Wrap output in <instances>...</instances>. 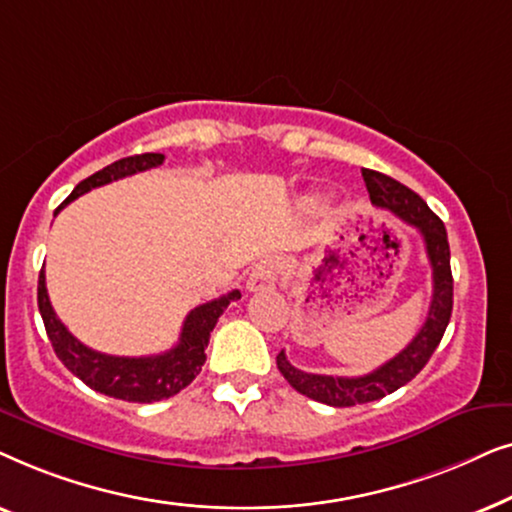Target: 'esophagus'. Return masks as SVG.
<instances>
[{
    "label": "esophagus",
    "mask_w": 512,
    "mask_h": 512,
    "mask_svg": "<svg viewBox=\"0 0 512 512\" xmlns=\"http://www.w3.org/2000/svg\"><path fill=\"white\" fill-rule=\"evenodd\" d=\"M277 277H279V263L275 261V258H263L261 263H256L254 268H251L249 279H247V289L249 291L272 289V286L277 284Z\"/></svg>",
    "instance_id": "1"
}]
</instances>
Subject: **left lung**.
I'll return each instance as SVG.
<instances>
[{
  "label": "left lung",
  "mask_w": 512,
  "mask_h": 512,
  "mask_svg": "<svg viewBox=\"0 0 512 512\" xmlns=\"http://www.w3.org/2000/svg\"><path fill=\"white\" fill-rule=\"evenodd\" d=\"M361 174L370 193V202L375 207L389 209L391 214H396L398 219L410 223V226H415L422 233L426 256H429L433 270V296L424 326L419 328V333L412 338L410 345L368 375L333 377L305 373V370L291 366L284 352L277 354L279 373L284 375V380L298 394L312 398V401L333 405V408H349V405L380 401V398L401 389L403 384H408L429 363L452 317L454 282L450 270V244H447V230L443 221L431 212L429 205L415 191L398 184L396 179L375 170H361Z\"/></svg>",
  "instance_id": "8db88e82"
}]
</instances>
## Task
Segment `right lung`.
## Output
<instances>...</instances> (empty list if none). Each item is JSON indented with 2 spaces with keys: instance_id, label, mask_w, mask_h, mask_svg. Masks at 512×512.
<instances>
[{
  "instance_id": "obj_1",
  "label": "right lung",
  "mask_w": 512,
  "mask_h": 512,
  "mask_svg": "<svg viewBox=\"0 0 512 512\" xmlns=\"http://www.w3.org/2000/svg\"><path fill=\"white\" fill-rule=\"evenodd\" d=\"M163 160V153H142V156H128L116 160V163L107 165L104 170L83 179L58 209L65 207L67 202L76 200L79 195L93 191L97 186L111 184V181L116 179L130 177V174L163 165ZM240 298V291H230L226 296L209 300V303L198 305L195 310L188 312L184 326H181L179 342L163 354L111 356L86 347L67 331V326L58 319L51 300H48L44 270L39 272L37 289L39 312L41 319H44L48 340H51L58 359L65 363V368L72 370V373L79 377L83 384H88L90 389L130 403L163 401V398H170L174 394H179L184 387H188V384L195 380V375L200 373L202 363L207 359L205 347L209 342V333L214 331L216 321H219L223 310H226L233 300Z\"/></svg>"
}]
</instances>
